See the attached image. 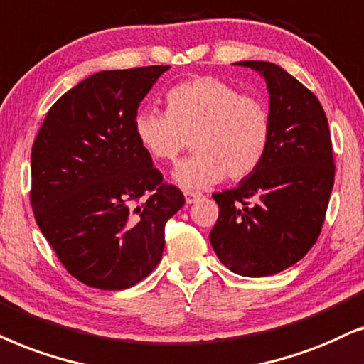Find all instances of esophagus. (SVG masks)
I'll use <instances>...</instances> for the list:
<instances>
[{"instance_id": "1", "label": "esophagus", "mask_w": 364, "mask_h": 364, "mask_svg": "<svg viewBox=\"0 0 364 364\" xmlns=\"http://www.w3.org/2000/svg\"><path fill=\"white\" fill-rule=\"evenodd\" d=\"M200 198H201L200 193H195V191H185V200H186L188 205H193V203H195L196 200H200Z\"/></svg>"}]
</instances>
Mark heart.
Instances as JSON below:
<instances>
[{
	"mask_svg": "<svg viewBox=\"0 0 364 364\" xmlns=\"http://www.w3.org/2000/svg\"><path fill=\"white\" fill-rule=\"evenodd\" d=\"M168 111L144 108L134 134L154 159L173 163L190 146L195 154L173 171L185 190H205L223 178L243 179L263 161L271 138V114L263 101L241 95L213 76L174 86Z\"/></svg>",
	"mask_w": 364,
	"mask_h": 364,
	"instance_id": "1",
	"label": "heart"
}]
</instances>
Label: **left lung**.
I'll list each match as a JSON object with an SVG mask.
<instances>
[{
	"instance_id": "8db88e82",
	"label": "left lung",
	"mask_w": 364,
	"mask_h": 364,
	"mask_svg": "<svg viewBox=\"0 0 364 364\" xmlns=\"http://www.w3.org/2000/svg\"><path fill=\"white\" fill-rule=\"evenodd\" d=\"M264 77L271 138L263 161L238 186L213 198L220 216L213 250L232 273L276 274L316 243L334 185L328 119L316 96L283 68L238 61Z\"/></svg>"
}]
</instances>
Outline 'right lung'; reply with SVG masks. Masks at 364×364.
<instances>
[{"label":"right lung","mask_w":364,"mask_h":364,"mask_svg":"<svg viewBox=\"0 0 364 364\" xmlns=\"http://www.w3.org/2000/svg\"><path fill=\"white\" fill-rule=\"evenodd\" d=\"M169 66L100 71L61 96L31 149V206L68 273L126 289L161 261L164 223L185 205L134 134L138 106Z\"/></svg>","instance_id":"obj_1"}]
</instances>
